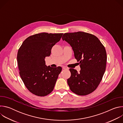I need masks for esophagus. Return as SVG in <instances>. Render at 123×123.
Returning a JSON list of instances; mask_svg holds the SVG:
<instances>
[{
    "instance_id": "1",
    "label": "esophagus",
    "mask_w": 123,
    "mask_h": 123,
    "mask_svg": "<svg viewBox=\"0 0 123 123\" xmlns=\"http://www.w3.org/2000/svg\"><path fill=\"white\" fill-rule=\"evenodd\" d=\"M63 69H67V70H68V68H67V67H63Z\"/></svg>"
}]
</instances>
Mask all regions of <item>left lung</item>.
Masks as SVG:
<instances>
[{
    "label": "left lung",
    "instance_id": "left-lung-1",
    "mask_svg": "<svg viewBox=\"0 0 123 123\" xmlns=\"http://www.w3.org/2000/svg\"><path fill=\"white\" fill-rule=\"evenodd\" d=\"M62 40L71 45L75 58L80 64L79 73L69 68L71 76L67 83L70 90L79 95L92 92L106 71L107 53L104 46L96 37L83 31L65 33Z\"/></svg>",
    "mask_w": 123,
    "mask_h": 123
}]
</instances>
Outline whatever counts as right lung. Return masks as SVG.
Segmentation results:
<instances>
[{
	"instance_id": "1",
	"label": "right lung",
	"mask_w": 123,
	"mask_h": 123,
	"mask_svg": "<svg viewBox=\"0 0 123 123\" xmlns=\"http://www.w3.org/2000/svg\"><path fill=\"white\" fill-rule=\"evenodd\" d=\"M63 33L42 32L28 37L17 55L19 74L27 89L33 94L45 96L53 91L62 68L45 65V58Z\"/></svg>"
}]
</instances>
